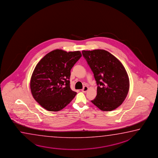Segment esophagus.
Wrapping results in <instances>:
<instances>
[{"instance_id": "obj_1", "label": "esophagus", "mask_w": 158, "mask_h": 158, "mask_svg": "<svg viewBox=\"0 0 158 158\" xmlns=\"http://www.w3.org/2000/svg\"><path fill=\"white\" fill-rule=\"evenodd\" d=\"M88 87L87 86H84L83 87V88L81 89V91L82 92H86L87 91H88Z\"/></svg>"}]
</instances>
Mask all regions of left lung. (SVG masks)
<instances>
[{
    "instance_id": "1",
    "label": "left lung",
    "mask_w": 158,
    "mask_h": 158,
    "mask_svg": "<svg viewBox=\"0 0 158 158\" xmlns=\"http://www.w3.org/2000/svg\"><path fill=\"white\" fill-rule=\"evenodd\" d=\"M94 73L97 94L92 103L103 111H111L122 104L128 93V76L122 64L104 50L82 51Z\"/></svg>"
}]
</instances>
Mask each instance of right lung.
<instances>
[{
    "mask_svg": "<svg viewBox=\"0 0 158 158\" xmlns=\"http://www.w3.org/2000/svg\"><path fill=\"white\" fill-rule=\"evenodd\" d=\"M82 56L80 51L56 49L46 54L33 71L30 89L34 98L48 111L57 112L76 95L70 88L71 70Z\"/></svg>",
    "mask_w": 158,
    "mask_h": 158,
    "instance_id": "obj_1",
    "label": "right lung"
}]
</instances>
